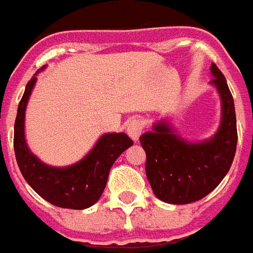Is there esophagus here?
<instances>
[{"label":"esophagus","instance_id":"34e87169","mask_svg":"<svg viewBox=\"0 0 253 253\" xmlns=\"http://www.w3.org/2000/svg\"><path fill=\"white\" fill-rule=\"evenodd\" d=\"M142 130H143V122L141 121V119H138V118L132 119V121L130 122L126 127L127 134L130 135V138H131L132 141H138V139H139L141 134H142Z\"/></svg>","mask_w":253,"mask_h":253}]
</instances>
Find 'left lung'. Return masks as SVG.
Instances as JSON below:
<instances>
[{"label":"left lung","instance_id":"obj_1","mask_svg":"<svg viewBox=\"0 0 253 253\" xmlns=\"http://www.w3.org/2000/svg\"><path fill=\"white\" fill-rule=\"evenodd\" d=\"M212 84L221 97V125L210 139L190 142L179 137L169 122L154 123L139 141L146 153V176L154 195L170 205H187L210 194L233 163L237 125L233 96L215 63Z\"/></svg>","mask_w":253,"mask_h":253}]
</instances>
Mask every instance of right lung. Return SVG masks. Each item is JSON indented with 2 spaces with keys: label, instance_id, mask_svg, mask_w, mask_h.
<instances>
[{
  "label": "right lung",
  "instance_id": "obj_1",
  "mask_svg": "<svg viewBox=\"0 0 253 253\" xmlns=\"http://www.w3.org/2000/svg\"><path fill=\"white\" fill-rule=\"evenodd\" d=\"M43 69L44 66L41 70ZM35 84L34 76L25 86L14 122L13 146L20 172L31 188L54 206L73 210L88 209L100 199L111 167L126 149L132 146V141L125 132H108L101 135L93 149L76 164L57 168L42 163L31 153L24 134L25 108Z\"/></svg>",
  "mask_w": 253,
  "mask_h": 253
}]
</instances>
